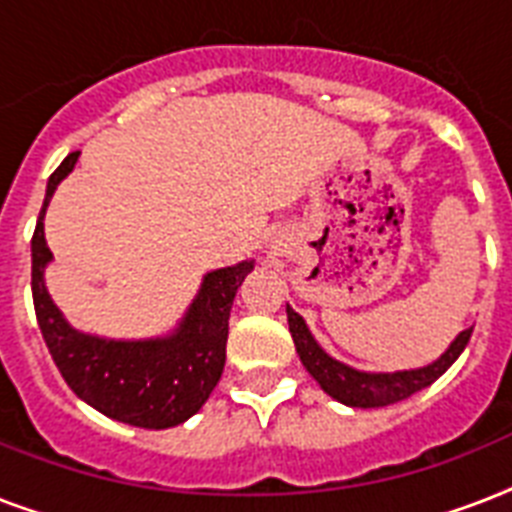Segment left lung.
Returning <instances> with one entry per match:
<instances>
[{
	"label": "left lung",
	"instance_id": "1",
	"mask_svg": "<svg viewBox=\"0 0 512 512\" xmlns=\"http://www.w3.org/2000/svg\"><path fill=\"white\" fill-rule=\"evenodd\" d=\"M287 319L292 340H295L297 356H300L305 369L313 374V380L319 382L321 388L327 390L332 398H337V401L348 406H358V409H377V406L398 404V401L414 396L417 390L428 388L430 382H436L457 361V356L465 350L470 335H473V327L460 332V337L449 345V350L438 358L436 364L412 369V372L366 374L356 372V369H350V366L340 364L332 356H327L319 348V342L313 340V335L308 332L303 316H297L292 308H287Z\"/></svg>",
	"mask_w": 512,
	"mask_h": 512
}]
</instances>
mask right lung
I'll return each instance as SVG.
<instances>
[{
	"label": "right lung",
	"mask_w": 512,
	"mask_h": 512,
	"mask_svg": "<svg viewBox=\"0 0 512 512\" xmlns=\"http://www.w3.org/2000/svg\"><path fill=\"white\" fill-rule=\"evenodd\" d=\"M79 151L50 175L47 196L31 239V295L50 356L76 396L111 420L138 428H172L196 414L215 390L225 366V340L233 297L252 263L220 268L201 284L177 335L167 340L114 342L79 335L52 305L44 289V265L52 257L44 241V209Z\"/></svg>",
	"instance_id": "add662e5"
}]
</instances>
